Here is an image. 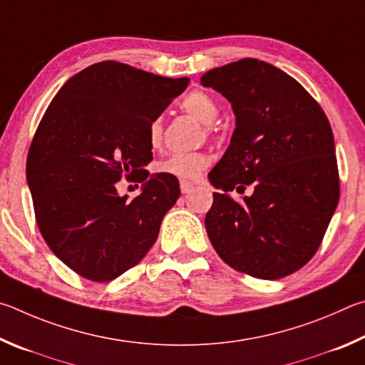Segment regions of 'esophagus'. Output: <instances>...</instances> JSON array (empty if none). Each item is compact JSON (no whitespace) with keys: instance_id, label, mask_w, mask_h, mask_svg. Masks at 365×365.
Returning a JSON list of instances; mask_svg holds the SVG:
<instances>
[{"instance_id":"esophagus-1","label":"esophagus","mask_w":365,"mask_h":365,"mask_svg":"<svg viewBox=\"0 0 365 365\" xmlns=\"http://www.w3.org/2000/svg\"><path fill=\"white\" fill-rule=\"evenodd\" d=\"M179 187H181L182 194H190L194 190V184L190 181H181L179 182Z\"/></svg>"}]
</instances>
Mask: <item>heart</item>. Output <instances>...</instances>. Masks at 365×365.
I'll use <instances>...</instances> for the list:
<instances>
[{
	"label": "heart",
	"instance_id": "obj_1",
	"mask_svg": "<svg viewBox=\"0 0 365 365\" xmlns=\"http://www.w3.org/2000/svg\"><path fill=\"white\" fill-rule=\"evenodd\" d=\"M182 108L189 115H192L194 118L199 120L202 125L207 126L215 123L220 115V107L216 104V101L212 96L202 91H194L187 94L182 101ZM162 138L163 120L158 117L155 120H152V123L149 125V140L153 147H157L162 143ZM208 163L210 158L207 153L203 152L175 153V155L163 160V162L158 165V171L186 181V179H194L199 176L200 173L207 168Z\"/></svg>",
	"mask_w": 365,
	"mask_h": 365
}]
</instances>
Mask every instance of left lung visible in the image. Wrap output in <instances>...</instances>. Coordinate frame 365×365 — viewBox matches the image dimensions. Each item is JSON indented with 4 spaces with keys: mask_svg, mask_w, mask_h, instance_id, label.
<instances>
[{
    "mask_svg": "<svg viewBox=\"0 0 365 365\" xmlns=\"http://www.w3.org/2000/svg\"><path fill=\"white\" fill-rule=\"evenodd\" d=\"M200 83L225 96L235 115L231 144L208 173L220 190L205 216L210 242L240 272L289 276L317 252L338 205L329 120L295 78L263 61L226 63ZM247 185L254 194L235 201L232 190Z\"/></svg>",
    "mask_w": 365,
    "mask_h": 365,
    "instance_id": "obj_1",
    "label": "left lung"
}]
</instances>
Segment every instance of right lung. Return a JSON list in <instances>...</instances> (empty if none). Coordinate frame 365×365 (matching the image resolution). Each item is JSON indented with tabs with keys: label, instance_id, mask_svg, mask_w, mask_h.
Segmentation results:
<instances>
[{
	"label": "right lung",
	"instance_id": "add662e5",
	"mask_svg": "<svg viewBox=\"0 0 365 365\" xmlns=\"http://www.w3.org/2000/svg\"><path fill=\"white\" fill-rule=\"evenodd\" d=\"M187 83L104 61L68 78L51 101L31 140L27 182L43 239L81 277L117 279L155 244L181 190L175 176L144 170L149 125ZM123 175L145 182L134 200L114 186Z\"/></svg>",
	"mask_w": 365,
	"mask_h": 365
}]
</instances>
